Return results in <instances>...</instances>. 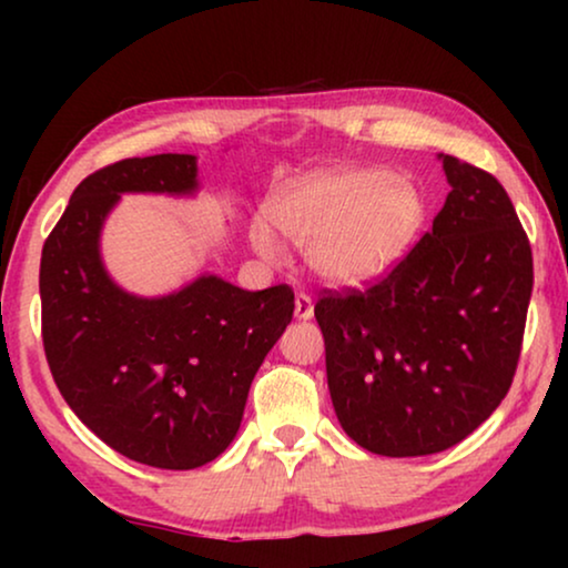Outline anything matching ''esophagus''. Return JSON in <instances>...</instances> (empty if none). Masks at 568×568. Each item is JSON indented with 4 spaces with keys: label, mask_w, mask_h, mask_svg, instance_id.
Segmentation results:
<instances>
[{
    "label": "esophagus",
    "mask_w": 568,
    "mask_h": 568,
    "mask_svg": "<svg viewBox=\"0 0 568 568\" xmlns=\"http://www.w3.org/2000/svg\"><path fill=\"white\" fill-rule=\"evenodd\" d=\"M313 313H315L313 297H310V294H305V292H297V297H294V315H297L300 321H310Z\"/></svg>",
    "instance_id": "34e87169"
}]
</instances>
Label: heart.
<instances>
[{
  "mask_svg": "<svg viewBox=\"0 0 568 568\" xmlns=\"http://www.w3.org/2000/svg\"><path fill=\"white\" fill-rule=\"evenodd\" d=\"M271 220L307 251L313 271L331 284L369 282L406 253L422 230L426 201L408 178L387 170H336L286 185L268 201ZM255 251L276 258L271 232L255 222Z\"/></svg>",
  "mask_w": 568,
  "mask_h": 568,
  "instance_id": "obj_1",
  "label": "heart"
}]
</instances>
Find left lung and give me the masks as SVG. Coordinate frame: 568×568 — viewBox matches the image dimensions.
<instances>
[{"instance_id":"8db88e82","label":"left lung","mask_w":568,"mask_h":568,"mask_svg":"<svg viewBox=\"0 0 568 568\" xmlns=\"http://www.w3.org/2000/svg\"><path fill=\"white\" fill-rule=\"evenodd\" d=\"M432 230L364 290H323L333 408L356 445L434 455L476 432L509 393L532 294V251L491 173L453 154Z\"/></svg>"}]
</instances>
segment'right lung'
<instances>
[{
	"mask_svg": "<svg viewBox=\"0 0 568 568\" xmlns=\"http://www.w3.org/2000/svg\"><path fill=\"white\" fill-rule=\"evenodd\" d=\"M193 154L100 168L77 185L43 243L41 333L53 383L92 434L129 460L191 470L220 457L247 390L294 313L290 284L245 292L199 276L168 297H134L100 261L121 193H193Z\"/></svg>",
	"mask_w": 568,
	"mask_h": 568,
	"instance_id": "obj_1",
	"label": "right lung"
}]
</instances>
